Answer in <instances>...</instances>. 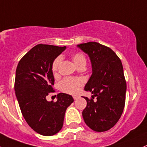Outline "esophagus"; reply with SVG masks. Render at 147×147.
Here are the masks:
<instances>
[{
	"label": "esophagus",
	"instance_id": "esophagus-1",
	"mask_svg": "<svg viewBox=\"0 0 147 147\" xmlns=\"http://www.w3.org/2000/svg\"><path fill=\"white\" fill-rule=\"evenodd\" d=\"M74 97V100H77L78 98H79V96H77V95H74V97Z\"/></svg>",
	"mask_w": 147,
	"mask_h": 147
}]
</instances>
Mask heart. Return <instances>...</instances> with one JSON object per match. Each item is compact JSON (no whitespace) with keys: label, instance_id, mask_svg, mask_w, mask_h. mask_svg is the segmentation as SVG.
Listing matches in <instances>:
<instances>
[{"label":"heart","instance_id":"heart-1","mask_svg":"<svg viewBox=\"0 0 147 147\" xmlns=\"http://www.w3.org/2000/svg\"><path fill=\"white\" fill-rule=\"evenodd\" d=\"M61 57L58 56L55 58L52 63V71L55 73L58 71V66L61 61ZM72 59L78 68L85 67L86 64V59L84 55L81 53H74L72 54ZM84 84V81L78 78H65L59 84V87L62 92L65 93L74 94L79 91L81 86Z\"/></svg>","mask_w":147,"mask_h":147}]
</instances>
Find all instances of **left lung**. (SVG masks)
Returning <instances> with one entry per match:
<instances>
[{
    "mask_svg": "<svg viewBox=\"0 0 147 147\" xmlns=\"http://www.w3.org/2000/svg\"><path fill=\"white\" fill-rule=\"evenodd\" d=\"M77 46L88 54L92 66L84 90L93 95L84 97L87 104L82 112L84 121L93 131H108L119 121L125 107L126 82L122 63L113 50L96 42Z\"/></svg>",
    "mask_w": 147,
    "mask_h": 147,
    "instance_id": "1",
    "label": "left lung"
}]
</instances>
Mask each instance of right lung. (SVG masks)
Returning <instances> with one entry per match:
<instances>
[{"label":"right lung","mask_w":147,"mask_h":147,"mask_svg":"<svg viewBox=\"0 0 147 147\" xmlns=\"http://www.w3.org/2000/svg\"><path fill=\"white\" fill-rule=\"evenodd\" d=\"M65 47L39 44L19 61L14 89L21 111L28 125L41 135L50 136L61 131L67 107L74 102L65 93L57 95L55 102L46 97L54 92L52 63Z\"/></svg>","instance_id":"obj_1"}]
</instances>
